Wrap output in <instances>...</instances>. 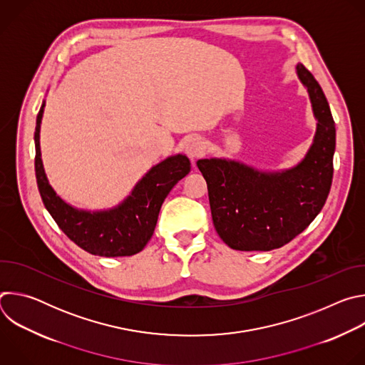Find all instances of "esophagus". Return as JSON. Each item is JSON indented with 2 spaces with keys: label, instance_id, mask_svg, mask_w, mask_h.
<instances>
[{
  "label": "esophagus",
  "instance_id": "obj_1",
  "mask_svg": "<svg viewBox=\"0 0 365 365\" xmlns=\"http://www.w3.org/2000/svg\"><path fill=\"white\" fill-rule=\"evenodd\" d=\"M185 148H186V153H187L189 158H190L192 160H195V159H199L200 155L205 154V151H206V143H205V140H203L202 137L193 135V137H190V138L186 141Z\"/></svg>",
  "mask_w": 365,
  "mask_h": 365
}]
</instances>
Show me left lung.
<instances>
[{
    "label": "left lung",
    "instance_id": "left-lung-1",
    "mask_svg": "<svg viewBox=\"0 0 365 365\" xmlns=\"http://www.w3.org/2000/svg\"><path fill=\"white\" fill-rule=\"evenodd\" d=\"M317 118L304 159L280 172H262L228 159L196 162L221 240L232 250L270 251L290 242L324 207L334 176L335 123L327 96L302 63L296 66Z\"/></svg>",
    "mask_w": 365,
    "mask_h": 365
}]
</instances>
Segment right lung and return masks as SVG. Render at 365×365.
Instances as JSON below:
<instances>
[{
  "label": "right lung",
  "mask_w": 365,
  "mask_h": 365,
  "mask_svg": "<svg viewBox=\"0 0 365 365\" xmlns=\"http://www.w3.org/2000/svg\"><path fill=\"white\" fill-rule=\"evenodd\" d=\"M44 101L36 120V179L46 210L59 228L82 250L99 257H125L140 252L158 224L162 203L173 186L190 172L185 154L153 166L118 206L107 211H83L66 203L50 186L40 153V124Z\"/></svg>",
  "instance_id": "add662e5"
}]
</instances>
